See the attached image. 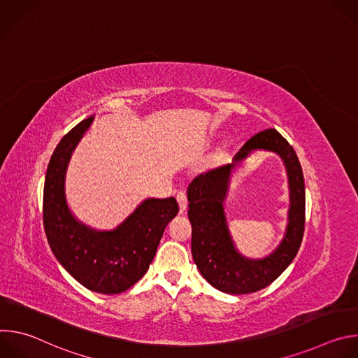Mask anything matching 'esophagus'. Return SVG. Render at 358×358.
Wrapping results in <instances>:
<instances>
[{
  "label": "esophagus",
  "instance_id": "obj_1",
  "mask_svg": "<svg viewBox=\"0 0 358 358\" xmlns=\"http://www.w3.org/2000/svg\"><path fill=\"white\" fill-rule=\"evenodd\" d=\"M177 202H178V207H180V213H184L185 210H187V206H188V201H187V195H185V192H182V191H180L178 194H177Z\"/></svg>",
  "mask_w": 358,
  "mask_h": 358
}]
</instances>
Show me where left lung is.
Returning <instances> with one entry per match:
<instances>
[{
  "label": "left lung",
  "mask_w": 358,
  "mask_h": 358,
  "mask_svg": "<svg viewBox=\"0 0 358 358\" xmlns=\"http://www.w3.org/2000/svg\"><path fill=\"white\" fill-rule=\"evenodd\" d=\"M253 149L273 150L281 156L291 191L287 234L280 246L264 260L245 259L236 250L222 206L230 170ZM187 195L188 218L192 227V259L203 279L215 289L229 294L258 292L276 280L294 259L304 232V180L293 147L278 130L268 129L257 133L241 147L232 164L196 176L189 182Z\"/></svg>",
  "instance_id": "left-lung-1"
}]
</instances>
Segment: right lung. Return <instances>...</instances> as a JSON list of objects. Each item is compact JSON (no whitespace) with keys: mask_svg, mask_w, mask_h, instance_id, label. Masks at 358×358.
Here are the masks:
<instances>
[{"mask_svg":"<svg viewBox=\"0 0 358 358\" xmlns=\"http://www.w3.org/2000/svg\"><path fill=\"white\" fill-rule=\"evenodd\" d=\"M93 116L76 124L57 145L43 187V228L59 264L86 289L116 294L147 272L167 224L178 214L174 196L147 198L113 231H96L79 222L65 196V176L72 152Z\"/></svg>","mask_w":358,"mask_h":358,"instance_id":"obj_1","label":"right lung"}]
</instances>
